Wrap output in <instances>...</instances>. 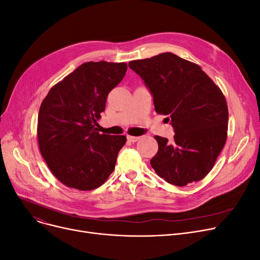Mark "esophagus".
Wrapping results in <instances>:
<instances>
[{"instance_id": "34e87169", "label": "esophagus", "mask_w": 260, "mask_h": 260, "mask_svg": "<svg viewBox=\"0 0 260 260\" xmlns=\"http://www.w3.org/2000/svg\"><path fill=\"white\" fill-rule=\"evenodd\" d=\"M127 140H128L129 142H131V143H134V142H138V141L140 140V138H139V137H132V135H128Z\"/></svg>"}]
</instances>
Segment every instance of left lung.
Here are the masks:
<instances>
[{
	"label": "left lung",
	"instance_id": "1",
	"mask_svg": "<svg viewBox=\"0 0 260 260\" xmlns=\"http://www.w3.org/2000/svg\"><path fill=\"white\" fill-rule=\"evenodd\" d=\"M129 68L149 89L155 112L166 115L174 140L154 137L157 153L150 164L176 186L204 179L226 142L229 110L219 86L202 69L172 53L134 60Z\"/></svg>",
	"mask_w": 260,
	"mask_h": 260
}]
</instances>
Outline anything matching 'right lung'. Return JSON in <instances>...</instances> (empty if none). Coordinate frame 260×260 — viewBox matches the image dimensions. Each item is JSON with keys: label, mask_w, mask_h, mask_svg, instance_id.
Instances as JSON below:
<instances>
[{"label": "right lung", "mask_w": 260, "mask_h": 260, "mask_svg": "<svg viewBox=\"0 0 260 260\" xmlns=\"http://www.w3.org/2000/svg\"><path fill=\"white\" fill-rule=\"evenodd\" d=\"M125 62H85L56 83L43 100L37 137L41 155L66 186L92 190L112 174L125 135L100 134L95 126Z\"/></svg>", "instance_id": "right-lung-1"}]
</instances>
